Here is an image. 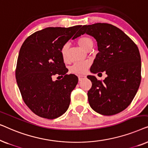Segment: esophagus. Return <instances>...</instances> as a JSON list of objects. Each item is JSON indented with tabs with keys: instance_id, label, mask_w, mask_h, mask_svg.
I'll return each instance as SVG.
<instances>
[{
	"instance_id": "obj_1",
	"label": "esophagus",
	"mask_w": 148,
	"mask_h": 148,
	"mask_svg": "<svg viewBox=\"0 0 148 148\" xmlns=\"http://www.w3.org/2000/svg\"><path fill=\"white\" fill-rule=\"evenodd\" d=\"M86 75H79V76H78L79 80V81L84 80V79H86Z\"/></svg>"
}]
</instances>
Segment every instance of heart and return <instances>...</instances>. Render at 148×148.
Segmentation results:
<instances>
[{"mask_svg":"<svg viewBox=\"0 0 148 148\" xmlns=\"http://www.w3.org/2000/svg\"><path fill=\"white\" fill-rule=\"evenodd\" d=\"M77 44L85 50L88 51L92 49L94 45V42L92 38L88 36H82L77 40ZM69 46L67 44H64L60 50L61 56L64 61L67 60V50ZM91 62L90 61H84V62H75L71 68V71L73 73L76 75H82L86 73L88 71V69L90 67Z\"/></svg>","mask_w":148,"mask_h":148,"instance_id":"obj_1","label":"heart"}]
</instances>
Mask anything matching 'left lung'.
<instances>
[{"mask_svg":"<svg viewBox=\"0 0 148 148\" xmlns=\"http://www.w3.org/2000/svg\"><path fill=\"white\" fill-rule=\"evenodd\" d=\"M84 34L95 38L99 51L90 72L107 75L103 82L94 75L87 77L92 84L88 92L89 104L100 114H118L131 104L140 85L141 63L138 48L122 30L111 24L84 25L75 38Z\"/></svg>","mask_w":148,"mask_h":148,"instance_id":"obj_1","label":"left lung"}]
</instances>
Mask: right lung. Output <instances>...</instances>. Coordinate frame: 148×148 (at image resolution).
I'll return each mask as SVG.
<instances>
[{
  "instance_id": "add662e5",
  "label": "right lung",
  "mask_w": 148,
  "mask_h": 148,
  "mask_svg": "<svg viewBox=\"0 0 148 148\" xmlns=\"http://www.w3.org/2000/svg\"><path fill=\"white\" fill-rule=\"evenodd\" d=\"M81 27H46L29 36L20 48L15 71L17 86L24 102L38 116L58 118L69 106L78 77L66 74L60 50ZM56 74L62 79L52 80Z\"/></svg>"
}]
</instances>
